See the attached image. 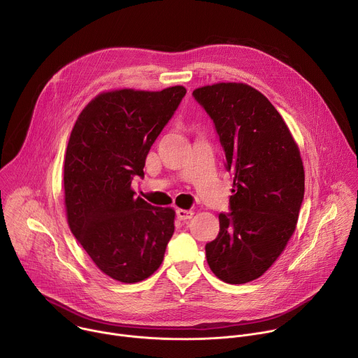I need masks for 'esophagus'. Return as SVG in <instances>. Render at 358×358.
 <instances>
[{
	"mask_svg": "<svg viewBox=\"0 0 358 358\" xmlns=\"http://www.w3.org/2000/svg\"><path fill=\"white\" fill-rule=\"evenodd\" d=\"M176 215H177V218H178L180 221H188V220L192 218L194 213H192V211H188V210H177V211H176Z\"/></svg>",
	"mask_w": 358,
	"mask_h": 358,
	"instance_id": "obj_1",
	"label": "esophagus"
}]
</instances>
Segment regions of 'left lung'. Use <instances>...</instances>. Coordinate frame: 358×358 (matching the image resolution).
<instances>
[{
    "instance_id": "left-lung-1",
    "label": "left lung",
    "mask_w": 358,
    "mask_h": 358,
    "mask_svg": "<svg viewBox=\"0 0 358 358\" xmlns=\"http://www.w3.org/2000/svg\"><path fill=\"white\" fill-rule=\"evenodd\" d=\"M211 117L232 174L229 211L206 245L221 280L241 285L262 276L294 232L304 196L297 144L271 101L245 83H217L192 92Z\"/></svg>"
}]
</instances>
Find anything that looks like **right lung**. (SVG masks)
Returning <instances> with one entry per match:
<instances>
[{
	"label": "right lung",
	"instance_id": "add662e5",
	"mask_svg": "<svg viewBox=\"0 0 358 358\" xmlns=\"http://www.w3.org/2000/svg\"><path fill=\"white\" fill-rule=\"evenodd\" d=\"M187 90L122 89L94 97L79 115L64 166L68 224L108 276L136 283L155 273L174 234L176 213L134 196L148 151Z\"/></svg>",
	"mask_w": 358,
	"mask_h": 358
}]
</instances>
